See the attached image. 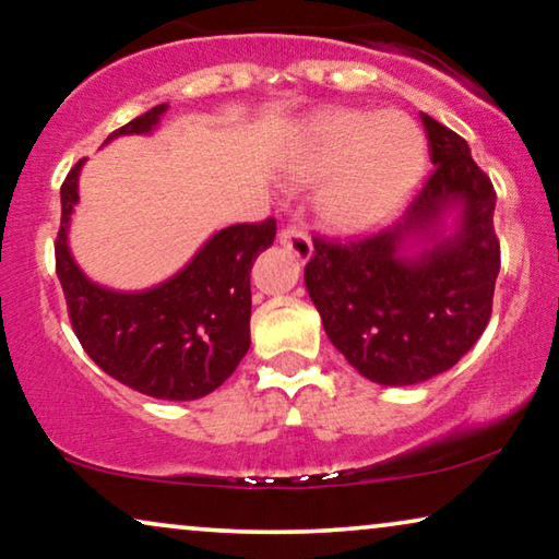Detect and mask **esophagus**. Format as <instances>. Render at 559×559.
I'll return each instance as SVG.
<instances>
[{"label": "esophagus", "instance_id": "obj_1", "mask_svg": "<svg viewBox=\"0 0 559 559\" xmlns=\"http://www.w3.org/2000/svg\"><path fill=\"white\" fill-rule=\"evenodd\" d=\"M280 245L287 247L297 260H310L312 257V239L299 224H287L285 229L280 231Z\"/></svg>", "mask_w": 559, "mask_h": 559}]
</instances>
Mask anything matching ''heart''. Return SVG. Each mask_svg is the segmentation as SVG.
Returning <instances> with one entry per match:
<instances>
[{
	"label": "heart",
	"mask_w": 559,
	"mask_h": 559,
	"mask_svg": "<svg viewBox=\"0 0 559 559\" xmlns=\"http://www.w3.org/2000/svg\"><path fill=\"white\" fill-rule=\"evenodd\" d=\"M426 145L401 112L335 110L310 128L293 160L297 183L318 186V212L340 231H366L403 204L424 171Z\"/></svg>",
	"instance_id": "b5f03b06"
}]
</instances>
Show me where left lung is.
I'll return each instance as SVG.
<instances>
[{
  "label": "left lung",
  "instance_id": "left-lung-1",
  "mask_svg": "<svg viewBox=\"0 0 559 559\" xmlns=\"http://www.w3.org/2000/svg\"><path fill=\"white\" fill-rule=\"evenodd\" d=\"M433 171L395 224L362 239L312 237L305 287L325 333L360 376L380 385H414L456 366L491 318L499 274L495 186L466 141L420 112ZM462 206L454 238L435 224ZM429 247L402 257L408 240Z\"/></svg>",
  "mask_w": 559,
  "mask_h": 559
}]
</instances>
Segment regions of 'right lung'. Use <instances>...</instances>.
<instances>
[{"instance_id": "right-lung-1", "label": "right lung", "mask_w": 559, "mask_h": 559, "mask_svg": "<svg viewBox=\"0 0 559 559\" xmlns=\"http://www.w3.org/2000/svg\"><path fill=\"white\" fill-rule=\"evenodd\" d=\"M166 108L156 105L112 131L108 141L151 133ZM80 166L83 160L62 181V222L55 241V270L80 345L105 373L151 399H204L237 370L249 350V274L260 252L272 247L277 222L226 226L164 285L143 293H112L93 285L68 249Z\"/></svg>"}]
</instances>
